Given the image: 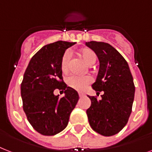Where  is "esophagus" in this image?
I'll use <instances>...</instances> for the list:
<instances>
[{
  "label": "esophagus",
  "mask_w": 152,
  "mask_h": 152,
  "mask_svg": "<svg viewBox=\"0 0 152 152\" xmlns=\"http://www.w3.org/2000/svg\"><path fill=\"white\" fill-rule=\"evenodd\" d=\"M85 94H83V93H79V96H80V97H83V96H84Z\"/></svg>",
  "instance_id": "esophagus-1"
}]
</instances>
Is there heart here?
Wrapping results in <instances>:
<instances>
[{"label":"heart","instance_id":"b5f03b06","mask_svg":"<svg viewBox=\"0 0 152 152\" xmlns=\"http://www.w3.org/2000/svg\"><path fill=\"white\" fill-rule=\"evenodd\" d=\"M78 55L84 60L85 62L88 65H93L94 64L96 63L97 60V54L91 48H81L78 50ZM69 57L68 53H65L61 59L60 68H61V72L63 74L67 73L68 69H69ZM90 83H91V79L87 76L79 77V76H72L67 79L68 86L78 91H83Z\"/></svg>","mask_w":152,"mask_h":152}]
</instances>
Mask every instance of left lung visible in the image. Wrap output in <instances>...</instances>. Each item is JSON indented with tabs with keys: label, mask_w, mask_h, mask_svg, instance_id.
Returning a JSON list of instances; mask_svg holds the SVG:
<instances>
[{
	"label": "left lung",
	"mask_w": 152,
	"mask_h": 152,
	"mask_svg": "<svg viewBox=\"0 0 152 152\" xmlns=\"http://www.w3.org/2000/svg\"><path fill=\"white\" fill-rule=\"evenodd\" d=\"M95 51L100 62L99 71L92 87L103 92L102 99L88 96L91 107L87 110L91 128L101 135L118 134L126 125L132 112L135 87L127 61L110 44L104 42L86 43Z\"/></svg>",
	"instance_id": "1"
}]
</instances>
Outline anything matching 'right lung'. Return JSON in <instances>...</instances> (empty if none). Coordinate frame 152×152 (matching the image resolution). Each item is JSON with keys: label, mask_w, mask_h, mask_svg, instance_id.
<instances>
[{"label": "right lung", "mask_w": 152, "mask_h": 152, "mask_svg": "<svg viewBox=\"0 0 152 152\" xmlns=\"http://www.w3.org/2000/svg\"><path fill=\"white\" fill-rule=\"evenodd\" d=\"M75 44L59 40L44 46L33 55L23 76V110L33 129L44 136L55 135L67 126L79 100L77 91L64 83L60 68L65 50ZM55 88L65 90V96H55Z\"/></svg>", "instance_id": "obj_1"}]
</instances>
